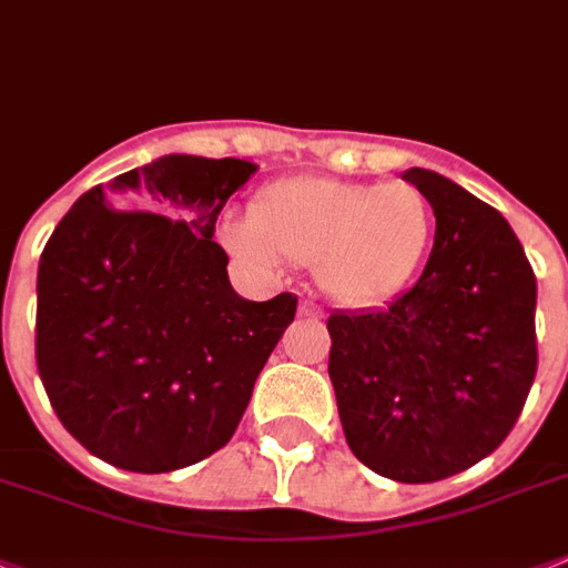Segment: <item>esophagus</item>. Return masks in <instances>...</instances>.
Listing matches in <instances>:
<instances>
[{"mask_svg":"<svg viewBox=\"0 0 568 568\" xmlns=\"http://www.w3.org/2000/svg\"><path fill=\"white\" fill-rule=\"evenodd\" d=\"M300 317H312V321H317V317H321V308H317L312 300H303V303H300Z\"/></svg>","mask_w":568,"mask_h":568,"instance_id":"1","label":"esophagus"}]
</instances>
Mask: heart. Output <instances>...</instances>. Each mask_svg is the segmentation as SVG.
Here are the masks:
<instances>
[{
  "instance_id": "heart-1",
  "label": "heart",
  "mask_w": 568,
  "mask_h": 568,
  "mask_svg": "<svg viewBox=\"0 0 568 568\" xmlns=\"http://www.w3.org/2000/svg\"><path fill=\"white\" fill-rule=\"evenodd\" d=\"M230 247L262 268L312 265L344 306H371L412 283L435 239V210L412 183L300 178L276 183L253 219L224 227Z\"/></svg>"
}]
</instances>
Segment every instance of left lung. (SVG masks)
Returning <instances> with one entry per match:
<instances>
[{"label":"left lung","instance_id":"1","mask_svg":"<svg viewBox=\"0 0 568 568\" xmlns=\"http://www.w3.org/2000/svg\"><path fill=\"white\" fill-rule=\"evenodd\" d=\"M435 247L388 306L335 312L329 379L364 467L403 484L464 473L510 435L537 376V276L499 210L428 169Z\"/></svg>","mask_w":568,"mask_h":568}]
</instances>
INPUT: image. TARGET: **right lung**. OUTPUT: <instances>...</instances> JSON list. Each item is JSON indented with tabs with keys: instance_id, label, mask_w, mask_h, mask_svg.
<instances>
[{
	"instance_id": "1",
	"label": "right lung",
	"mask_w": 568,
	"mask_h": 568,
	"mask_svg": "<svg viewBox=\"0 0 568 568\" xmlns=\"http://www.w3.org/2000/svg\"><path fill=\"white\" fill-rule=\"evenodd\" d=\"M256 165L169 154L92 186L37 271V371L95 458L172 473L236 432L297 297L233 292L215 221Z\"/></svg>"
}]
</instances>
